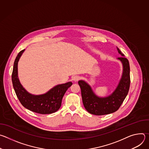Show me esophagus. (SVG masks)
Returning a JSON list of instances; mask_svg holds the SVG:
<instances>
[{
    "instance_id": "esophagus-1",
    "label": "esophagus",
    "mask_w": 149,
    "mask_h": 149,
    "mask_svg": "<svg viewBox=\"0 0 149 149\" xmlns=\"http://www.w3.org/2000/svg\"><path fill=\"white\" fill-rule=\"evenodd\" d=\"M79 77L78 75H75V76L72 77V80L75 82L78 81L79 80Z\"/></svg>"
}]
</instances>
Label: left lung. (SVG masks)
I'll return each instance as SVG.
<instances>
[{"instance_id": "left-lung-1", "label": "left lung", "mask_w": 149, "mask_h": 149, "mask_svg": "<svg viewBox=\"0 0 149 149\" xmlns=\"http://www.w3.org/2000/svg\"><path fill=\"white\" fill-rule=\"evenodd\" d=\"M117 49L122 56L117 59L122 63L123 73L117 87L111 94L106 97H99L86 81L82 79L78 81L84 106L90 114L101 116L116 111L129 93L130 84L129 62L117 47Z\"/></svg>"}]
</instances>
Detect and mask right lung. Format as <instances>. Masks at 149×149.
<instances>
[{"label": "right lung", "instance_id": "right-lung-1", "mask_svg": "<svg viewBox=\"0 0 149 149\" xmlns=\"http://www.w3.org/2000/svg\"><path fill=\"white\" fill-rule=\"evenodd\" d=\"M24 51L25 49L21 51L17 55L12 75L13 88L19 101L25 108L39 114H47L57 111L61 107L63 95L72 86V82L56 85L43 94L35 95L29 93L21 84L18 77V62Z\"/></svg>", "mask_w": 149, "mask_h": 149}]
</instances>
